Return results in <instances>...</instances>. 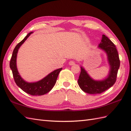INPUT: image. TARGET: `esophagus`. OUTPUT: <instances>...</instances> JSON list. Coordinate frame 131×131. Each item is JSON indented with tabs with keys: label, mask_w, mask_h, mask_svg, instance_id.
Segmentation results:
<instances>
[{
	"label": "esophagus",
	"mask_w": 131,
	"mask_h": 131,
	"mask_svg": "<svg viewBox=\"0 0 131 131\" xmlns=\"http://www.w3.org/2000/svg\"><path fill=\"white\" fill-rule=\"evenodd\" d=\"M75 64V62L74 61H73V60H71V61H69V64L70 66H72V65H74Z\"/></svg>",
	"instance_id": "obj_1"
}]
</instances>
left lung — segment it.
I'll use <instances>...</instances> for the list:
<instances>
[{
  "label": "left lung",
  "instance_id": "1",
  "mask_svg": "<svg viewBox=\"0 0 131 131\" xmlns=\"http://www.w3.org/2000/svg\"><path fill=\"white\" fill-rule=\"evenodd\" d=\"M107 54L110 71L108 77L103 81H97L92 79L84 68H81L78 80V85L85 93L92 94H100L111 88L115 83L120 66V60L116 47L105 35L102 36L101 43L98 46Z\"/></svg>",
  "mask_w": 131,
  "mask_h": 131
}]
</instances>
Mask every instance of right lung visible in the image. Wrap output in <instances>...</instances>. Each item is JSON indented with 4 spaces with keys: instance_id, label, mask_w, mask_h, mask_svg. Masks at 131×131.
Returning <instances> with one entry per match:
<instances>
[{
    "instance_id": "1",
    "label": "right lung",
    "mask_w": 131,
    "mask_h": 131,
    "mask_svg": "<svg viewBox=\"0 0 131 131\" xmlns=\"http://www.w3.org/2000/svg\"><path fill=\"white\" fill-rule=\"evenodd\" d=\"M31 33L32 32L28 33L27 36L24 38V39L19 43L15 47L10 61V68L12 71L15 83L19 87L29 94L32 95H41L47 93L53 88L56 84L59 73L62 71V68L55 70L46 76L45 78L37 82L28 83L25 82L21 78L18 73L17 64H16L17 53L21 44L24 42L25 40H26Z\"/></svg>"
}]
</instances>
